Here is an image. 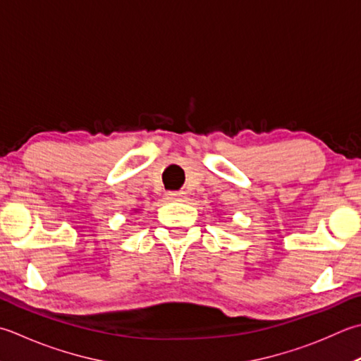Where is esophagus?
Instances as JSON below:
<instances>
[{"instance_id":"1","label":"esophagus","mask_w":361,"mask_h":361,"mask_svg":"<svg viewBox=\"0 0 361 361\" xmlns=\"http://www.w3.org/2000/svg\"><path fill=\"white\" fill-rule=\"evenodd\" d=\"M185 195V192H176V190H169V192H166V197H167V200H180L181 197Z\"/></svg>"}]
</instances>
